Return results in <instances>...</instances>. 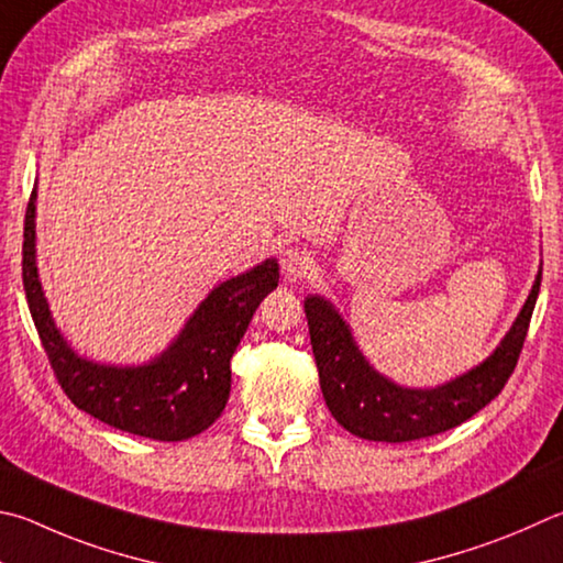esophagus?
<instances>
[{"instance_id": "34e87169", "label": "esophagus", "mask_w": 563, "mask_h": 563, "mask_svg": "<svg viewBox=\"0 0 563 563\" xmlns=\"http://www.w3.org/2000/svg\"><path fill=\"white\" fill-rule=\"evenodd\" d=\"M312 268H314V261L305 249L290 246V249L280 251V271L285 278H290V280L305 278V275H308Z\"/></svg>"}]
</instances>
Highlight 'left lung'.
Segmentation results:
<instances>
[{
    "label": "left lung",
    "mask_w": 563,
    "mask_h": 563,
    "mask_svg": "<svg viewBox=\"0 0 563 563\" xmlns=\"http://www.w3.org/2000/svg\"><path fill=\"white\" fill-rule=\"evenodd\" d=\"M539 285L541 273L495 354L473 372L438 388H404L384 379L356 350L350 327L332 305L317 295L308 298L305 314L327 408L350 433L384 443L421 441L465 423L493 401L512 376L527 340Z\"/></svg>",
    "instance_id": "left-lung-1"
}]
</instances>
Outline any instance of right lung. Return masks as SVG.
<instances>
[{"label":"right lung","mask_w":563,"mask_h":563,"mask_svg":"<svg viewBox=\"0 0 563 563\" xmlns=\"http://www.w3.org/2000/svg\"><path fill=\"white\" fill-rule=\"evenodd\" d=\"M34 199L26 203L22 280L29 312L58 386L80 411L118 431L155 441H184L217 421L231 391V356L261 300L280 280L278 261L213 288L177 342L145 366H103L78 354L58 334L41 292L34 251Z\"/></svg>","instance_id":"add662e5"}]
</instances>
